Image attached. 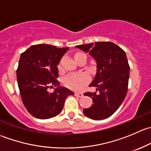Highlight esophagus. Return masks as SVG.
Instances as JSON below:
<instances>
[{"mask_svg":"<svg viewBox=\"0 0 151 151\" xmlns=\"http://www.w3.org/2000/svg\"><path fill=\"white\" fill-rule=\"evenodd\" d=\"M74 95L77 97H80V98H82V97L83 96V94L82 93H80V92H75L74 93Z\"/></svg>","mask_w":151,"mask_h":151,"instance_id":"1","label":"esophagus"}]
</instances>
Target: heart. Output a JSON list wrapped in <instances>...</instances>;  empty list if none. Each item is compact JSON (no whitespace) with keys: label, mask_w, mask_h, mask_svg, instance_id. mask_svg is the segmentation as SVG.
Segmentation results:
<instances>
[{"label":"heart","mask_w":151,"mask_h":151,"mask_svg":"<svg viewBox=\"0 0 151 151\" xmlns=\"http://www.w3.org/2000/svg\"><path fill=\"white\" fill-rule=\"evenodd\" d=\"M79 54V53H77ZM89 81V77L85 73H76V74H71L65 77L64 83L68 88L73 90L82 89L85 85Z\"/></svg>","instance_id":"heart-1"}]
</instances>
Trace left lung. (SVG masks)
Here are the masks:
<instances>
[{"mask_svg":"<svg viewBox=\"0 0 151 151\" xmlns=\"http://www.w3.org/2000/svg\"><path fill=\"white\" fill-rule=\"evenodd\" d=\"M76 47L88 53L96 63V73L89 85L95 87L96 91L84 94L92 98L93 104L83 112L91 119H106L119 108L127 93L130 67L126 52L109 42Z\"/></svg>","mask_w":151,"mask_h":151,"instance_id":"1","label":"left lung"}]
</instances>
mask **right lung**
Wrapping results in <instances>:
<instances>
[{
  "instance_id": "add662e5",
  "label": "right lung",
  "mask_w": 151,
  "mask_h": 151,
  "mask_svg": "<svg viewBox=\"0 0 151 151\" xmlns=\"http://www.w3.org/2000/svg\"><path fill=\"white\" fill-rule=\"evenodd\" d=\"M68 47L58 48L46 44L33 45L22 53L17 80L22 101L30 115L48 119L62 111L65 100L74 92L60 85L58 65ZM56 86L52 93L50 86Z\"/></svg>"
}]
</instances>
